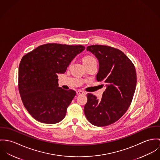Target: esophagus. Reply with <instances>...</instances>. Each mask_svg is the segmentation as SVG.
I'll list each match as a JSON object with an SVG mask.
<instances>
[{"label":"esophagus","mask_w":160,"mask_h":160,"mask_svg":"<svg viewBox=\"0 0 160 160\" xmlns=\"http://www.w3.org/2000/svg\"><path fill=\"white\" fill-rule=\"evenodd\" d=\"M76 92H77V94L78 95L82 94H85V92H84V91H82V90H77V91H76Z\"/></svg>","instance_id":"obj_1"}]
</instances>
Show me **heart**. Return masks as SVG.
<instances>
[{"instance_id":"obj_1","label":"heart","mask_w":160,"mask_h":160,"mask_svg":"<svg viewBox=\"0 0 160 160\" xmlns=\"http://www.w3.org/2000/svg\"><path fill=\"white\" fill-rule=\"evenodd\" d=\"M94 61H96L95 58L91 56H86L83 59V62L84 64L91 63V62H92Z\"/></svg>"}]
</instances>
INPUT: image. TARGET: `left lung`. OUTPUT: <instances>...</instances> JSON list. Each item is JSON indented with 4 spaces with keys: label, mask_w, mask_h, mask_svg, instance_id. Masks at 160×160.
I'll return each instance as SVG.
<instances>
[{
    "label": "left lung",
    "mask_w": 160,
    "mask_h": 160,
    "mask_svg": "<svg viewBox=\"0 0 160 160\" xmlns=\"http://www.w3.org/2000/svg\"><path fill=\"white\" fill-rule=\"evenodd\" d=\"M87 50L98 59L96 80L105 83L106 89L100 101L93 94H87L84 112L90 123L106 126L118 120L130 106L136 87V69L131 60L118 49L95 45L88 46Z\"/></svg>",
    "instance_id": "1"
}]
</instances>
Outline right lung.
I'll return each instance as SVG.
<instances>
[{
	"mask_svg": "<svg viewBox=\"0 0 160 160\" xmlns=\"http://www.w3.org/2000/svg\"><path fill=\"white\" fill-rule=\"evenodd\" d=\"M82 45L47 43L24 55L18 71V89L25 108L36 120L48 124L61 122L76 94L58 87V73H64Z\"/></svg>",
	"mask_w": 160,
	"mask_h": 160,
	"instance_id": "right-lung-1",
	"label": "right lung"
}]
</instances>
